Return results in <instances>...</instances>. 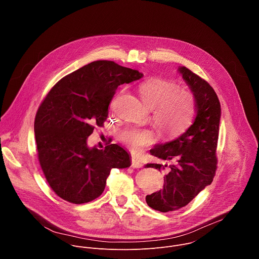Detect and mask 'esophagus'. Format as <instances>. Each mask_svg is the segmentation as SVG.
<instances>
[{"label":"esophagus","mask_w":259,"mask_h":259,"mask_svg":"<svg viewBox=\"0 0 259 259\" xmlns=\"http://www.w3.org/2000/svg\"><path fill=\"white\" fill-rule=\"evenodd\" d=\"M132 166H133V168L139 169V168L143 167V163L139 159H137L136 157H133V159H132Z\"/></svg>","instance_id":"esophagus-1"}]
</instances>
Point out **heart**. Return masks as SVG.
<instances>
[{"label": "heart", "mask_w": 259, "mask_h": 259, "mask_svg": "<svg viewBox=\"0 0 259 259\" xmlns=\"http://www.w3.org/2000/svg\"><path fill=\"white\" fill-rule=\"evenodd\" d=\"M179 86L164 79L154 78L144 82L139 93L145 106L153 110V121L167 138L181 135L191 123L195 113V98L188 91H178ZM120 141L134 153H141L154 142L151 131L128 127L120 133Z\"/></svg>", "instance_id": "obj_1"}]
</instances>
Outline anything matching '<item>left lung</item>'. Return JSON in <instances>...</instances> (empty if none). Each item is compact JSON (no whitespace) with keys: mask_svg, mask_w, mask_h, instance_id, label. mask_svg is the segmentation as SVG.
I'll return each mask as SVG.
<instances>
[{"mask_svg":"<svg viewBox=\"0 0 259 259\" xmlns=\"http://www.w3.org/2000/svg\"><path fill=\"white\" fill-rule=\"evenodd\" d=\"M178 73L195 98L196 115L178 138L155 145L150 153L173 164H147L146 168L166 170L161 190L146 196L148 205L168 212L189 203L212 182L217 169L215 150L221 119V104L209 84L185 67Z\"/></svg>","mask_w":259,"mask_h":259,"instance_id":"8db88e82","label":"left lung"}]
</instances>
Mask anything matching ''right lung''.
Listing matches in <instances>:
<instances>
[{
  "mask_svg": "<svg viewBox=\"0 0 259 259\" xmlns=\"http://www.w3.org/2000/svg\"><path fill=\"white\" fill-rule=\"evenodd\" d=\"M143 77L111 61L90 63L59 81L39 106L34 132L38 160L52 189L80 204L103 192L112 168H127L130 153L111 144L90 148L94 125L102 126L114 91Z\"/></svg>",
  "mask_w": 259,
  "mask_h": 259,
  "instance_id": "add662e5",
  "label": "right lung"
}]
</instances>
